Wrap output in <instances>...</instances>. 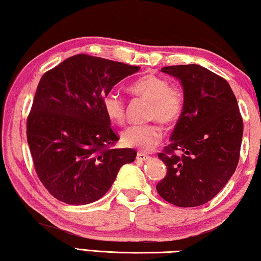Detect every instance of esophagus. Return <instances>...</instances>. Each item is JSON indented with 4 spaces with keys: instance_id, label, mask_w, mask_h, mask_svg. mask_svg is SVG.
Listing matches in <instances>:
<instances>
[{
    "instance_id": "esophagus-1",
    "label": "esophagus",
    "mask_w": 261,
    "mask_h": 261,
    "mask_svg": "<svg viewBox=\"0 0 261 261\" xmlns=\"http://www.w3.org/2000/svg\"><path fill=\"white\" fill-rule=\"evenodd\" d=\"M149 158H151V156H149L148 154H145V153H141V152L137 153V160H138V161H141V162L147 161Z\"/></svg>"
}]
</instances>
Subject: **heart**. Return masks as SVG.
Returning <instances> with one entry per match:
<instances>
[{"label":"heart","mask_w":261,"mask_h":261,"mask_svg":"<svg viewBox=\"0 0 261 261\" xmlns=\"http://www.w3.org/2000/svg\"><path fill=\"white\" fill-rule=\"evenodd\" d=\"M129 92L151 102L148 116L163 124H174L182 115L184 93L178 86H169L165 78L154 73L141 76L129 86ZM103 110L110 121H124V101L120 95L109 93L103 98ZM162 138V127L156 123L130 125L122 132V141L125 146L148 151Z\"/></svg>","instance_id":"obj_1"}]
</instances>
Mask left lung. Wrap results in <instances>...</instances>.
I'll list each match as a JSON object with an SVG mask.
<instances>
[{
  "label": "left lung",
  "instance_id": "left-lung-1",
  "mask_svg": "<svg viewBox=\"0 0 261 261\" xmlns=\"http://www.w3.org/2000/svg\"><path fill=\"white\" fill-rule=\"evenodd\" d=\"M161 71L182 84L184 107L170 144L158 155L167 166L158 193L178 207L204 205L228 183L240 160L243 120L236 96L226 79L198 64Z\"/></svg>",
  "mask_w": 261,
  "mask_h": 261
}]
</instances>
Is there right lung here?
I'll return each instance as SVG.
<instances>
[{
  "instance_id": "add662e5",
  "label": "right lung",
  "mask_w": 261,
  "mask_h": 261,
  "mask_svg": "<svg viewBox=\"0 0 261 261\" xmlns=\"http://www.w3.org/2000/svg\"><path fill=\"white\" fill-rule=\"evenodd\" d=\"M139 69L78 54L41 77L26 135L38 177L56 199L69 205L99 200L121 167L135 161V149L112 147L120 138L102 102L117 83Z\"/></svg>"
}]
</instances>
